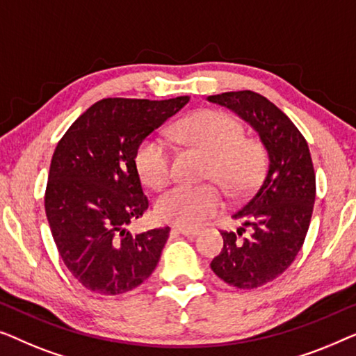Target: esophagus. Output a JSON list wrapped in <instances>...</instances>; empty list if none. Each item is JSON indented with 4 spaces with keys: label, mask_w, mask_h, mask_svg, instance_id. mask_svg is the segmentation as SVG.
Segmentation results:
<instances>
[{
    "label": "esophagus",
    "mask_w": 356,
    "mask_h": 356,
    "mask_svg": "<svg viewBox=\"0 0 356 356\" xmlns=\"http://www.w3.org/2000/svg\"><path fill=\"white\" fill-rule=\"evenodd\" d=\"M171 232L172 234H180V235H184V237L193 238V237H197V235L200 234V230H197V229H185V227H172Z\"/></svg>",
    "instance_id": "34e87169"
}]
</instances>
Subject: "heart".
Masks as SVG:
<instances>
[{
  "instance_id": "heart-1",
  "label": "heart",
  "mask_w": 356,
  "mask_h": 356,
  "mask_svg": "<svg viewBox=\"0 0 356 356\" xmlns=\"http://www.w3.org/2000/svg\"><path fill=\"white\" fill-rule=\"evenodd\" d=\"M185 142L209 158L208 179L216 180L230 197L248 193L264 168L263 147L245 138L243 126L227 113L207 109L188 116L176 126ZM171 145L161 135H149L135 152V168L143 184L159 188L171 179ZM222 195L213 185H176L156 202V214L164 222L180 227H198L222 208Z\"/></svg>"
}]
</instances>
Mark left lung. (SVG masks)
I'll return each mask as SVG.
<instances>
[{"label": "left lung", "mask_w": 356, "mask_h": 356, "mask_svg": "<svg viewBox=\"0 0 356 356\" xmlns=\"http://www.w3.org/2000/svg\"><path fill=\"white\" fill-rule=\"evenodd\" d=\"M208 102L229 108L254 129L266 149V174L252 198L232 214L242 221L238 239L222 232V252L211 269L237 289H257L279 277L302 248L312 221L316 177L307 140L276 104L243 90L211 95Z\"/></svg>", "instance_id": "1"}]
</instances>
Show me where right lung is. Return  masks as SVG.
Returning <instances> with one entry per match:
<instances>
[{"instance_id": "right-lung-1", "label": "right lung", "mask_w": 356, "mask_h": 356, "mask_svg": "<svg viewBox=\"0 0 356 356\" xmlns=\"http://www.w3.org/2000/svg\"><path fill=\"white\" fill-rule=\"evenodd\" d=\"M188 102L104 98L76 119L54 149L44 211L64 264L85 289L126 293L156 268L169 227L127 230L148 209L135 152Z\"/></svg>"}]
</instances>
